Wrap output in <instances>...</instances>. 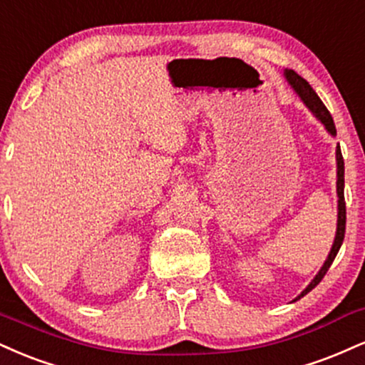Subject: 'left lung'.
<instances>
[{"label":"left lung","mask_w":365,"mask_h":365,"mask_svg":"<svg viewBox=\"0 0 365 365\" xmlns=\"http://www.w3.org/2000/svg\"><path fill=\"white\" fill-rule=\"evenodd\" d=\"M284 76L285 80H287L289 85L294 91H296V95L299 96L301 102L306 105V107L309 108L311 113L318 118L319 122H322L324 129H327V133L333 135L335 138L336 135V129H335V124H333V118L330 115V112H328V108L324 107V103L319 100V96L316 95V91L311 88V85L308 81L304 80V78H301L299 74L296 71H292V69H284ZM345 166H344V158H341V151H340V146H336V195H338V217H336V232H335V240H333V245H331V250L330 253H328L327 260H324L323 267L319 269L318 274H316V277L311 280L308 287L302 291L299 296L296 297L294 301L301 299L302 296H306L309 291H313V289L322 282V279L324 277V274H327L328 269H330V265L335 260L338 250H340L341 243H344V236H345V197H344V187H345Z\"/></svg>","instance_id":"left-lung-1"}]
</instances>
